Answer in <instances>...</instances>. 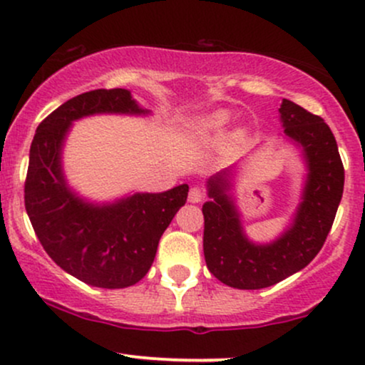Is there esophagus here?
I'll return each mask as SVG.
<instances>
[{
	"label": "esophagus",
	"mask_w": 365,
	"mask_h": 365,
	"mask_svg": "<svg viewBox=\"0 0 365 365\" xmlns=\"http://www.w3.org/2000/svg\"><path fill=\"white\" fill-rule=\"evenodd\" d=\"M202 200H204V192L197 187L190 188V192H188V202L199 204V202H202Z\"/></svg>",
	"instance_id": "obj_1"
}]
</instances>
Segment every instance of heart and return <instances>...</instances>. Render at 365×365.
I'll return each mask as SVG.
<instances>
[{"label":"heart","instance_id":"1","mask_svg":"<svg viewBox=\"0 0 365 365\" xmlns=\"http://www.w3.org/2000/svg\"><path fill=\"white\" fill-rule=\"evenodd\" d=\"M230 121V113L226 110H216L209 115L204 116L200 120V125H202L206 130H221L226 123Z\"/></svg>","mask_w":365,"mask_h":365}]
</instances>
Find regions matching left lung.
<instances>
[{
	"label": "left lung",
	"mask_w": 365,
	"mask_h": 365,
	"mask_svg": "<svg viewBox=\"0 0 365 365\" xmlns=\"http://www.w3.org/2000/svg\"><path fill=\"white\" fill-rule=\"evenodd\" d=\"M283 139L299 149L305 177L299 204L274 240L247 235L244 215L233 195L240 165L207 178L204 202V257L221 283L240 290L271 287L316 257L328 237L343 195L345 171L338 145L324 120L283 99L279 106Z\"/></svg>",
	"instance_id": "obj_1"
}]
</instances>
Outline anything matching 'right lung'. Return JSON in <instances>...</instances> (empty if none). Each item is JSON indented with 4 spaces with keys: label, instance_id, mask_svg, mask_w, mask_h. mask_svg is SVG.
<instances>
[{
    "label": "right lung",
    "instance_id": "1",
    "mask_svg": "<svg viewBox=\"0 0 365 365\" xmlns=\"http://www.w3.org/2000/svg\"><path fill=\"white\" fill-rule=\"evenodd\" d=\"M94 115L149 116L128 89H98L63 103L36 130L25 180V209L44 250L63 271L98 288L139 283L153 266L159 238L185 204L188 185L133 192L113 200L78 194L63 170L75 121Z\"/></svg>",
    "mask_w": 365,
    "mask_h": 365
}]
</instances>
